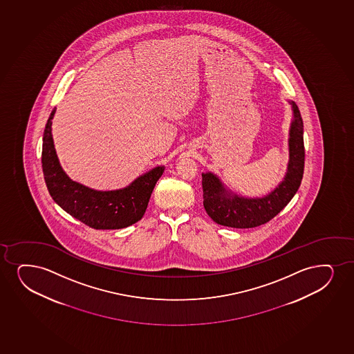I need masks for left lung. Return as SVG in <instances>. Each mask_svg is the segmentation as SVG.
Listing matches in <instances>:
<instances>
[{"mask_svg":"<svg viewBox=\"0 0 354 354\" xmlns=\"http://www.w3.org/2000/svg\"><path fill=\"white\" fill-rule=\"evenodd\" d=\"M292 111L288 130V162L284 179L263 196H243L232 192L212 171L201 173L203 198L206 212L224 227H255L271 221L288 205L301 186L304 171L303 120L296 102L288 100Z\"/></svg>","mask_w":354,"mask_h":354,"instance_id":"8db88e82","label":"left lung"}]
</instances>
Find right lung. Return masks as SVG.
I'll list each match as a JSON object with an SVG mask.
<instances>
[{
    "label": "right lung",
    "instance_id": "right-lung-1",
    "mask_svg": "<svg viewBox=\"0 0 354 354\" xmlns=\"http://www.w3.org/2000/svg\"><path fill=\"white\" fill-rule=\"evenodd\" d=\"M48 117L44 136L41 163L50 196L66 212L94 229H122L145 216L153 187L165 171L158 166L136 178L129 186L112 191H97L70 179L63 171L53 145V119Z\"/></svg>",
    "mask_w": 354,
    "mask_h": 354
}]
</instances>
